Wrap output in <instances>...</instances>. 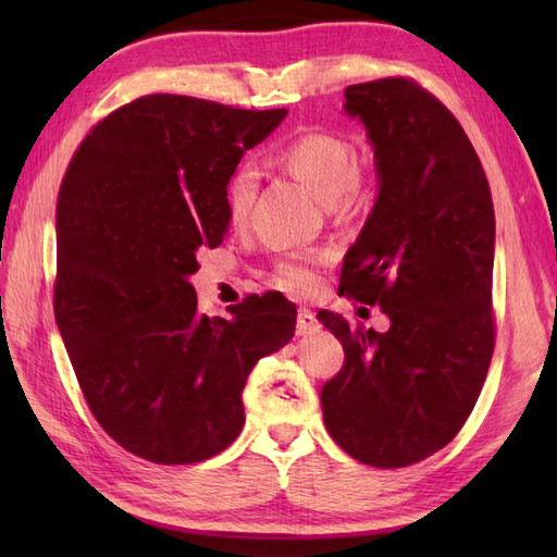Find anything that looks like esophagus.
I'll return each mask as SVG.
<instances>
[{
  "mask_svg": "<svg viewBox=\"0 0 557 557\" xmlns=\"http://www.w3.org/2000/svg\"><path fill=\"white\" fill-rule=\"evenodd\" d=\"M318 330V318L309 309H299L297 313V335H313Z\"/></svg>",
  "mask_w": 557,
  "mask_h": 557,
  "instance_id": "34e87169",
  "label": "esophagus"
}]
</instances>
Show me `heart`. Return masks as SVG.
Returning <instances> with one entry per match:
<instances>
[{"instance_id": "obj_1", "label": "heart", "mask_w": 557, "mask_h": 557, "mask_svg": "<svg viewBox=\"0 0 557 557\" xmlns=\"http://www.w3.org/2000/svg\"><path fill=\"white\" fill-rule=\"evenodd\" d=\"M277 164L304 184L333 215H351L369 198V180L357 148L349 138L327 132L301 134L277 152ZM258 194V170L253 162H239L224 186V203L232 224H244L251 215ZM318 260L285 258L275 265L272 282L285 292H309L318 280Z\"/></svg>"}]
</instances>
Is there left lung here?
Returning a JSON list of instances; mask_svg holds the SVG:
<instances>
[{"label": "left lung", "instance_id": "8db88e82", "mask_svg": "<svg viewBox=\"0 0 557 557\" xmlns=\"http://www.w3.org/2000/svg\"><path fill=\"white\" fill-rule=\"evenodd\" d=\"M345 98L369 128L381 191L342 263L339 294L381 306L389 330L318 313L345 347L321 407L347 455L399 469L453 441L486 381L495 347L493 198L465 128L417 81L357 83Z\"/></svg>", "mask_w": 557, "mask_h": 557}]
</instances>
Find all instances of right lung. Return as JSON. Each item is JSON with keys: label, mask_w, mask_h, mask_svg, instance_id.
<instances>
[{"label": "right lung", "mask_w": 557, "mask_h": 557, "mask_svg": "<svg viewBox=\"0 0 557 557\" xmlns=\"http://www.w3.org/2000/svg\"><path fill=\"white\" fill-rule=\"evenodd\" d=\"M285 114L156 92L100 120L69 162L54 318L92 417L136 457L196 465L230 447L248 373L294 335L280 292L208 318L188 285L198 248L227 232L230 174Z\"/></svg>", "instance_id": "1"}]
</instances>
